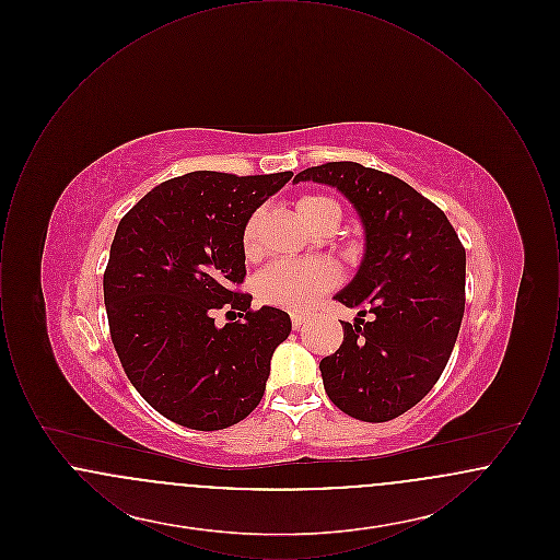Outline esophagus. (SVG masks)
Instances as JSON below:
<instances>
[{
  "label": "esophagus",
  "instance_id": "obj_1",
  "mask_svg": "<svg viewBox=\"0 0 560 560\" xmlns=\"http://www.w3.org/2000/svg\"><path fill=\"white\" fill-rule=\"evenodd\" d=\"M306 317H304V315H292V327L293 329H295V331H298V329H300V327H302V325H304V323H306Z\"/></svg>",
  "mask_w": 560,
  "mask_h": 560
}]
</instances>
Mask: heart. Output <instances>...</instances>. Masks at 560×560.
<instances>
[{"label":"heart","instance_id":"heart-1","mask_svg":"<svg viewBox=\"0 0 560 560\" xmlns=\"http://www.w3.org/2000/svg\"><path fill=\"white\" fill-rule=\"evenodd\" d=\"M295 212L300 220L315 233H331L340 218L342 208L336 199L323 192H304L295 199ZM265 210L249 213L241 231L243 254L254 260L260 256V235L265 226ZM338 270L325 260L308 262H275L265 268L256 281L254 292L268 306L283 308L290 313H302L315 304V300L338 285Z\"/></svg>","mask_w":560,"mask_h":560}]
</instances>
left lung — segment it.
I'll return each instance as SVG.
<instances>
[{"label":"left lung","instance_id":"8db88e82","mask_svg":"<svg viewBox=\"0 0 560 560\" xmlns=\"http://www.w3.org/2000/svg\"><path fill=\"white\" fill-rule=\"evenodd\" d=\"M306 180L338 188L365 229L361 267L336 293L359 313L342 320L345 342L319 363L325 393L350 418L395 420L427 397L452 357L466 249L443 210L393 174L329 161L293 178Z\"/></svg>","mask_w":560,"mask_h":560}]
</instances>
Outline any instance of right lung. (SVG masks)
<instances>
[{
    "label": "right lung",
    "mask_w": 560,
    "mask_h": 560,
    "mask_svg": "<svg viewBox=\"0 0 560 560\" xmlns=\"http://www.w3.org/2000/svg\"><path fill=\"white\" fill-rule=\"evenodd\" d=\"M292 176L190 172L147 192L117 226L103 279L110 340L142 399L180 427H233L265 395L292 320L272 306L252 311V295L235 290L241 231ZM220 307L234 313L222 328L212 323Z\"/></svg>",
    "instance_id": "obj_1"
}]
</instances>
